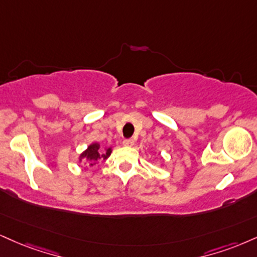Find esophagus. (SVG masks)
Returning a JSON list of instances; mask_svg holds the SVG:
<instances>
[{
  "mask_svg": "<svg viewBox=\"0 0 257 257\" xmlns=\"http://www.w3.org/2000/svg\"><path fill=\"white\" fill-rule=\"evenodd\" d=\"M134 144H135V141L133 140V139H125V140L123 141V145H124V146H126V147L134 146Z\"/></svg>",
  "mask_w": 257,
  "mask_h": 257,
  "instance_id": "esophagus-1",
  "label": "esophagus"
}]
</instances>
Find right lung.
Masks as SVG:
<instances>
[{
  "mask_svg": "<svg viewBox=\"0 0 257 257\" xmlns=\"http://www.w3.org/2000/svg\"><path fill=\"white\" fill-rule=\"evenodd\" d=\"M111 152H112L111 147L103 150L98 142H94V144L89 145L87 150L83 151V152L80 154L79 159L80 162H81V160H85L89 166H93L98 160H105L109 158Z\"/></svg>",
  "mask_w": 257,
  "mask_h": 257,
  "instance_id": "add662e5",
  "label": "right lung"
}]
</instances>
